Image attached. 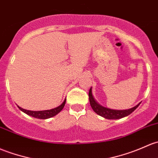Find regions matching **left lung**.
I'll list each match as a JSON object with an SVG mask.
<instances>
[{"instance_id":"left-lung-1","label":"left lung","mask_w":158,"mask_h":158,"mask_svg":"<svg viewBox=\"0 0 158 158\" xmlns=\"http://www.w3.org/2000/svg\"><path fill=\"white\" fill-rule=\"evenodd\" d=\"M89 102H90L91 107L93 109V110L98 114V115L101 117H104L106 119H117L125 117L129 115L132 114L135 110L139 106L140 103L135 106V107H132V108L129 110H111L109 108H106V107H102V106L99 105L95 100L93 98L92 94V88L90 89L89 92Z\"/></svg>"}]
</instances>
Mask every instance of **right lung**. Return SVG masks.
Masks as SVG:
<instances>
[{"label": "right lung", "instance_id": "1", "mask_svg": "<svg viewBox=\"0 0 158 158\" xmlns=\"http://www.w3.org/2000/svg\"><path fill=\"white\" fill-rule=\"evenodd\" d=\"M66 104V99L64 100V103H63L61 105H60L59 107H56V108L51 109V110H41V111H31V110H25L21 107H18L21 110L23 111L24 113H26L28 115L31 116L33 117H35L38 119H48L51 117H54L55 115H57L58 113L60 112L62 110V109L64 108V105Z\"/></svg>", "mask_w": 158, "mask_h": 158}]
</instances>
